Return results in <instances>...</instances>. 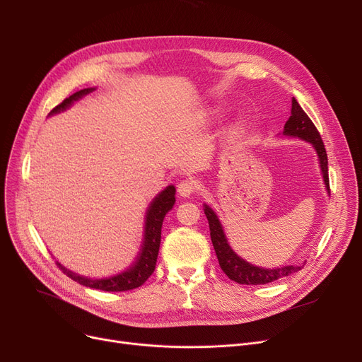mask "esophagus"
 I'll list each match as a JSON object with an SVG mask.
<instances>
[{"instance_id":"esophagus-1","label":"esophagus","mask_w":362,"mask_h":362,"mask_svg":"<svg viewBox=\"0 0 362 362\" xmlns=\"http://www.w3.org/2000/svg\"><path fill=\"white\" fill-rule=\"evenodd\" d=\"M195 189H197L195 182H194V180H189V179L182 180V182L177 185V192H179V195L183 197V198H189V197H191V195L195 192Z\"/></svg>"}]
</instances>
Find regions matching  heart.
<instances>
[{
	"instance_id": "heart-1",
	"label": "heart",
	"mask_w": 362,
	"mask_h": 362,
	"mask_svg": "<svg viewBox=\"0 0 362 362\" xmlns=\"http://www.w3.org/2000/svg\"><path fill=\"white\" fill-rule=\"evenodd\" d=\"M242 124H243V122H239V123H238V126H242Z\"/></svg>"
}]
</instances>
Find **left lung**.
Masks as SVG:
<instances>
[{
  "mask_svg": "<svg viewBox=\"0 0 362 362\" xmlns=\"http://www.w3.org/2000/svg\"><path fill=\"white\" fill-rule=\"evenodd\" d=\"M281 135L302 139L308 142L314 148L318 158L322 182H325L326 191L330 195L329 167H327L329 163H327V152H326L325 144H322L320 133L315 129L314 123L310 120L305 111L300 108L295 97H292L291 117L286 122V124H284ZM204 213L206 216L208 224H210L211 242L216 250V255L218 258V264L221 270L224 272V274L230 280L239 284H267L300 270L302 265H283V267L265 269V267H258V265H254L246 259H243L232 250L229 240L226 238L223 226L213 208L208 204H204Z\"/></svg>",
  "mask_w": 362,
  "mask_h": 362,
  "instance_id": "left-lung-1",
  "label": "left lung"
}]
</instances>
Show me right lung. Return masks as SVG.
I'll return each instance as SVG.
<instances>
[{"mask_svg": "<svg viewBox=\"0 0 362 362\" xmlns=\"http://www.w3.org/2000/svg\"><path fill=\"white\" fill-rule=\"evenodd\" d=\"M95 89L97 88H85V89L74 92L62 104L57 105L48 114V116H55V114L69 110L76 101H79L81 98L85 97V95L93 92ZM175 195H176V187L173 185H168L164 191L157 194V197L151 201L148 210H146V214H145L144 238H142L139 254H138L135 262L129 265V267L124 269L123 272L108 276V277L92 279V277H86V276H81L78 273H74V272L69 270L67 267H64L63 264L57 261L59 267L70 279L83 284V286H86V288L105 291V292H124V291L139 288L141 284H144L148 280V277L156 270L160 242H161L163 221H164L165 214L171 210V208H173V205L176 202Z\"/></svg>", "mask_w": 362, "mask_h": 362, "instance_id": "1", "label": "right lung"}]
</instances>
